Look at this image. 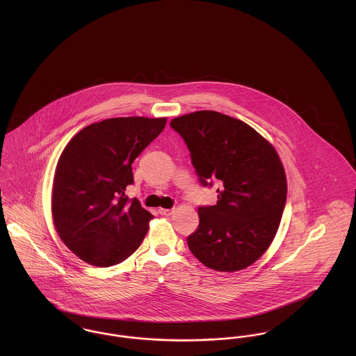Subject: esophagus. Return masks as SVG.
Segmentation results:
<instances>
[{
  "label": "esophagus",
  "instance_id": "obj_1",
  "mask_svg": "<svg viewBox=\"0 0 356 356\" xmlns=\"http://www.w3.org/2000/svg\"><path fill=\"white\" fill-rule=\"evenodd\" d=\"M173 212H175L173 208H160V209H159V213L163 215V216H170Z\"/></svg>",
  "mask_w": 356,
  "mask_h": 356
}]
</instances>
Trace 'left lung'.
<instances>
[{"mask_svg": "<svg viewBox=\"0 0 356 356\" xmlns=\"http://www.w3.org/2000/svg\"><path fill=\"white\" fill-rule=\"evenodd\" d=\"M170 127L186 141L200 184H219L218 204L199 207L191 252L215 271L247 268L268 250L287 200L277 153L252 127L215 111L176 118Z\"/></svg>", "mask_w": 356, "mask_h": 356, "instance_id": "8db88e82", "label": "left lung"}]
</instances>
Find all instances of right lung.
Returning <instances> with one entry per match:
<instances>
[{
	"instance_id": "obj_1",
	"label": "right lung",
	"mask_w": 356,
	"mask_h": 356,
	"mask_svg": "<svg viewBox=\"0 0 356 356\" xmlns=\"http://www.w3.org/2000/svg\"><path fill=\"white\" fill-rule=\"evenodd\" d=\"M167 119L116 118L90 124L61 153L53 180L51 215L64 244L81 260L111 267L140 247L152 215L129 200L132 163Z\"/></svg>"
}]
</instances>
